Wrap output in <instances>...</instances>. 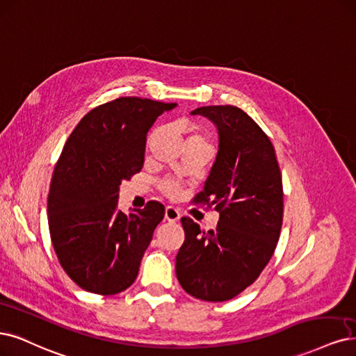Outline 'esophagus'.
Here are the masks:
<instances>
[{
	"instance_id": "34e87169",
	"label": "esophagus",
	"mask_w": 356,
	"mask_h": 356,
	"mask_svg": "<svg viewBox=\"0 0 356 356\" xmlns=\"http://www.w3.org/2000/svg\"><path fill=\"white\" fill-rule=\"evenodd\" d=\"M181 218L179 212L172 206H168L165 209V219L169 220V222H177V220Z\"/></svg>"
}]
</instances>
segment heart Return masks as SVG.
Segmentation results:
<instances>
[{
	"label": "heart",
	"mask_w": 356,
	"mask_h": 356,
	"mask_svg": "<svg viewBox=\"0 0 356 356\" xmlns=\"http://www.w3.org/2000/svg\"><path fill=\"white\" fill-rule=\"evenodd\" d=\"M184 128H187V131H190L191 134H190V138H200V140H203L197 132H194V131H191V128L190 127H184ZM163 190H165V193L168 194V195H170V197H177V195H179V193H181V188H179V186L178 184H175V182H168V184H165V187H163Z\"/></svg>",
	"instance_id": "1"
}]
</instances>
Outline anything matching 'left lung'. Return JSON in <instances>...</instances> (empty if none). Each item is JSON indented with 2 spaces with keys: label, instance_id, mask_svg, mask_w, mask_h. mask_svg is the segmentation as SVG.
Here are the masks:
<instances>
[{
  "label": "left lung",
  "instance_id": "1",
  "mask_svg": "<svg viewBox=\"0 0 356 356\" xmlns=\"http://www.w3.org/2000/svg\"><path fill=\"white\" fill-rule=\"evenodd\" d=\"M191 115L218 129V154L195 203L219 212L215 229L181 218L186 240L177 254L181 287L195 299L236 298L261 275L283 224V182L275 150L259 125L236 106H203Z\"/></svg>",
  "mask_w": 356,
  "mask_h": 356
}]
</instances>
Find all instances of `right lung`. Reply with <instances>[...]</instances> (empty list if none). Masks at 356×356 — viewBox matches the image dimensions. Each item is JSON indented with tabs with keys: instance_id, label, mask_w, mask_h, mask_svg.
<instances>
[{
	"instance_id": "obj_1",
	"label": "right lung",
	"mask_w": 356,
	"mask_h": 356,
	"mask_svg": "<svg viewBox=\"0 0 356 356\" xmlns=\"http://www.w3.org/2000/svg\"><path fill=\"white\" fill-rule=\"evenodd\" d=\"M175 107L120 97L92 108L67 138L48 193V227L60 265L81 289L108 296L136 281L165 206L124 213L119 186L140 172L147 132Z\"/></svg>"
}]
</instances>
